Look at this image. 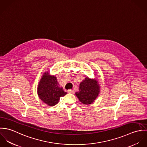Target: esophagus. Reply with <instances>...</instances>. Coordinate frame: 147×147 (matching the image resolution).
Instances as JSON below:
<instances>
[{
  "label": "esophagus",
  "instance_id": "1",
  "mask_svg": "<svg viewBox=\"0 0 147 147\" xmlns=\"http://www.w3.org/2000/svg\"><path fill=\"white\" fill-rule=\"evenodd\" d=\"M67 92L69 93H74V90H72V89H69V90H68Z\"/></svg>",
  "mask_w": 147,
  "mask_h": 147
}]
</instances>
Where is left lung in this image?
Returning <instances> with one entry per match:
<instances>
[{"label": "left lung", "instance_id": "obj_1", "mask_svg": "<svg viewBox=\"0 0 147 147\" xmlns=\"http://www.w3.org/2000/svg\"><path fill=\"white\" fill-rule=\"evenodd\" d=\"M100 86L96 79L86 77L79 85V90L75 93L79 101L84 105L92 104L100 93Z\"/></svg>", "mask_w": 147, "mask_h": 147}]
</instances>
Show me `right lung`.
Here are the masks:
<instances>
[{"mask_svg": "<svg viewBox=\"0 0 147 147\" xmlns=\"http://www.w3.org/2000/svg\"><path fill=\"white\" fill-rule=\"evenodd\" d=\"M37 93L40 98L46 104L53 106L57 105L61 97L67 94L60 87L55 76L49 75V72H45L42 75L37 88Z\"/></svg>", "mask_w": 147, "mask_h": 147, "instance_id": "1", "label": "right lung"}]
</instances>
